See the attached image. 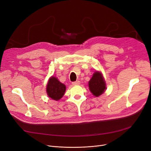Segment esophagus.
<instances>
[{
  "label": "esophagus",
  "mask_w": 151,
  "mask_h": 151,
  "mask_svg": "<svg viewBox=\"0 0 151 151\" xmlns=\"http://www.w3.org/2000/svg\"><path fill=\"white\" fill-rule=\"evenodd\" d=\"M80 84V82L79 81H75V82L72 83L73 85H78V84Z\"/></svg>",
  "instance_id": "34e87169"
}]
</instances>
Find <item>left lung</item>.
Masks as SVG:
<instances>
[{
    "mask_svg": "<svg viewBox=\"0 0 151 151\" xmlns=\"http://www.w3.org/2000/svg\"><path fill=\"white\" fill-rule=\"evenodd\" d=\"M89 88L94 96L99 97L105 92L106 83L101 73L96 71L89 82Z\"/></svg>",
    "mask_w": 151,
    "mask_h": 151,
    "instance_id": "1",
    "label": "left lung"
}]
</instances>
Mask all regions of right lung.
I'll list each match as a JSON object with an SVG mask.
<instances>
[{
  "mask_svg": "<svg viewBox=\"0 0 151 151\" xmlns=\"http://www.w3.org/2000/svg\"><path fill=\"white\" fill-rule=\"evenodd\" d=\"M66 90L65 86L61 83L57 78L52 76L50 78L46 86V92L47 96L54 100H60Z\"/></svg>",
  "mask_w": 151,
  "mask_h": 151,
  "instance_id": "obj_1",
  "label": "right lung"
}]
</instances>
